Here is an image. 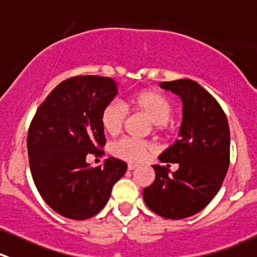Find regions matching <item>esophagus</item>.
<instances>
[{"instance_id":"obj_1","label":"esophagus","mask_w":257,"mask_h":257,"mask_svg":"<svg viewBox=\"0 0 257 257\" xmlns=\"http://www.w3.org/2000/svg\"><path fill=\"white\" fill-rule=\"evenodd\" d=\"M137 164H128V171H133V169L137 168Z\"/></svg>"}]
</instances>
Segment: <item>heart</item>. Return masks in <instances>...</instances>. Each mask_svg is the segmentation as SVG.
I'll use <instances>...</instances> for the list:
<instances>
[{
	"label": "heart",
	"instance_id": "heart-1",
	"mask_svg": "<svg viewBox=\"0 0 257 257\" xmlns=\"http://www.w3.org/2000/svg\"><path fill=\"white\" fill-rule=\"evenodd\" d=\"M128 105L133 110L146 115L154 128L164 129L173 114V104L164 94L154 90H143L133 94L128 99ZM126 118V111L116 101H110L101 111V126L109 136H116L121 131ZM111 154L121 161L139 163L153 152V146L149 142L133 138H123L115 142L110 148Z\"/></svg>",
	"mask_w": 257,
	"mask_h": 257
}]
</instances>
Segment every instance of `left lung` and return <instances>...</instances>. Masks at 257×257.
Instances as JSON below:
<instances>
[{"mask_svg":"<svg viewBox=\"0 0 257 257\" xmlns=\"http://www.w3.org/2000/svg\"><path fill=\"white\" fill-rule=\"evenodd\" d=\"M161 86L182 99L179 139L158 157L162 163H178L171 172L154 164L156 179L144 188L146 205L157 215L181 220L196 215L211 202L227 173L230 128L220 104L191 79L164 81Z\"/></svg>","mask_w":257,"mask_h":257,"instance_id":"left-lung-1","label":"left lung"}]
</instances>
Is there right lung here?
I'll return each instance as SVG.
<instances>
[{"label": "right lung", "instance_id": "1", "mask_svg": "<svg viewBox=\"0 0 257 257\" xmlns=\"http://www.w3.org/2000/svg\"><path fill=\"white\" fill-rule=\"evenodd\" d=\"M116 94L113 79L74 76L49 94L32 119L27 136L32 178L45 202L64 217L96 215L126 172L125 162L114 157L95 168L86 162L105 144L101 111Z\"/></svg>", "mask_w": 257, "mask_h": 257}]
</instances>
